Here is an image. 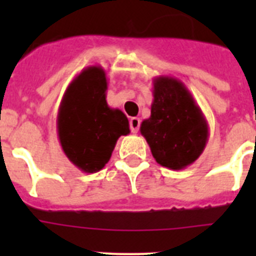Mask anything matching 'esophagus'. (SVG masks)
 Returning a JSON list of instances; mask_svg holds the SVG:
<instances>
[{"label": "esophagus", "instance_id": "esophagus-1", "mask_svg": "<svg viewBox=\"0 0 256 256\" xmlns=\"http://www.w3.org/2000/svg\"><path fill=\"white\" fill-rule=\"evenodd\" d=\"M140 124H141V120H140V118H132L130 120V130L132 133H137L140 130Z\"/></svg>", "mask_w": 256, "mask_h": 256}]
</instances>
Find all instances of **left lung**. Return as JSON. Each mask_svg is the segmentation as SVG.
Listing matches in <instances>:
<instances>
[{"instance_id": "1", "label": "left lung", "mask_w": 256, "mask_h": 256, "mask_svg": "<svg viewBox=\"0 0 256 256\" xmlns=\"http://www.w3.org/2000/svg\"><path fill=\"white\" fill-rule=\"evenodd\" d=\"M151 115L140 130L158 164L172 170L187 168L206 146L209 126L191 92L180 79L154 78Z\"/></svg>"}]
</instances>
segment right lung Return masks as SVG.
Returning a JSON list of instances; mask_svg holds the SVG:
<instances>
[{
    "mask_svg": "<svg viewBox=\"0 0 256 256\" xmlns=\"http://www.w3.org/2000/svg\"><path fill=\"white\" fill-rule=\"evenodd\" d=\"M108 79L101 66H88L72 80L61 100L58 136L68 159L84 173L108 164L120 136L130 134V122L106 102Z\"/></svg>",
    "mask_w": 256,
    "mask_h": 256,
    "instance_id": "1",
    "label": "right lung"
}]
</instances>
